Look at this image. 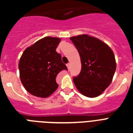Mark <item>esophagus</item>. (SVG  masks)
Returning a JSON list of instances; mask_svg holds the SVG:
<instances>
[{
  "label": "esophagus",
  "mask_w": 133,
  "mask_h": 133,
  "mask_svg": "<svg viewBox=\"0 0 133 133\" xmlns=\"http://www.w3.org/2000/svg\"><path fill=\"white\" fill-rule=\"evenodd\" d=\"M66 65H67V68H68V70H70V63H68Z\"/></svg>",
  "instance_id": "34e87169"
}]
</instances>
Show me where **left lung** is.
I'll list each match as a JSON object with an SVG mask.
<instances>
[{"label":"left lung","mask_w":133,"mask_h":133,"mask_svg":"<svg viewBox=\"0 0 133 133\" xmlns=\"http://www.w3.org/2000/svg\"><path fill=\"white\" fill-rule=\"evenodd\" d=\"M81 58V70L73 81L85 97H97L111 83L116 70V61L111 48L88 34L71 37Z\"/></svg>","instance_id":"8db88e82"}]
</instances>
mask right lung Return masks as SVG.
Wrapping results in <instances>:
<instances>
[{
  "label": "right lung",
  "instance_id": "add662e5",
  "mask_svg": "<svg viewBox=\"0 0 133 133\" xmlns=\"http://www.w3.org/2000/svg\"><path fill=\"white\" fill-rule=\"evenodd\" d=\"M61 38L46 36L25 50L18 63L20 79L26 90L41 98L49 97L58 85L56 77L68 70L56 52Z\"/></svg>",
  "mask_w": 133,
  "mask_h": 133
}]
</instances>
